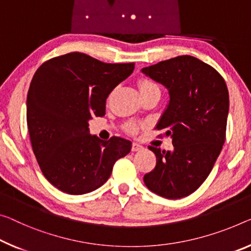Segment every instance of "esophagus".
Here are the masks:
<instances>
[{"label": "esophagus", "mask_w": 251, "mask_h": 251, "mask_svg": "<svg viewBox=\"0 0 251 251\" xmlns=\"http://www.w3.org/2000/svg\"><path fill=\"white\" fill-rule=\"evenodd\" d=\"M131 149H132V151H140V150L144 149V147H142L141 145L137 144V142H133L132 147H131Z\"/></svg>", "instance_id": "1"}]
</instances>
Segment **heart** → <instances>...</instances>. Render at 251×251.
I'll use <instances>...</instances> for the list:
<instances>
[{
  "instance_id": "1",
  "label": "heart",
  "mask_w": 251,
  "mask_h": 251,
  "mask_svg": "<svg viewBox=\"0 0 251 251\" xmlns=\"http://www.w3.org/2000/svg\"><path fill=\"white\" fill-rule=\"evenodd\" d=\"M139 88H140L141 93L142 92H147V91H151V90H159L156 84L150 79H141L140 82H139ZM126 129L129 133L133 134V133H137L138 126L134 125V123H128V125L126 126Z\"/></svg>"
}]
</instances>
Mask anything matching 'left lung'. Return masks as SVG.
<instances>
[{
  "instance_id": "8db88e82",
  "label": "left lung",
  "mask_w": 251,
  "mask_h": 251,
  "mask_svg": "<svg viewBox=\"0 0 251 251\" xmlns=\"http://www.w3.org/2000/svg\"><path fill=\"white\" fill-rule=\"evenodd\" d=\"M168 90L169 102L156 129L165 130L174 150L150 146L156 167L144 176L150 191L177 200L201 186L226 140L229 93L223 77L193 56H178L141 69Z\"/></svg>"
}]
</instances>
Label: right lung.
Returning <instances> with one entry per match:
<instances>
[{
    "label": "right lung",
    "mask_w": 251,
    "mask_h": 251,
    "mask_svg": "<svg viewBox=\"0 0 251 251\" xmlns=\"http://www.w3.org/2000/svg\"><path fill=\"white\" fill-rule=\"evenodd\" d=\"M133 69V63L106 64L82 52L55 57L37 69L26 96V123L42 174L61 192L96 190L130 152L129 140L90 134L88 121L105 114L107 96Z\"/></svg>",
    "instance_id": "obj_1"
}]
</instances>
